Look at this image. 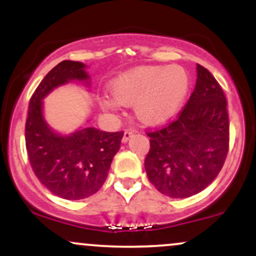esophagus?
<instances>
[{
  "label": "esophagus",
  "mask_w": 256,
  "mask_h": 256,
  "mask_svg": "<svg viewBox=\"0 0 256 256\" xmlns=\"http://www.w3.org/2000/svg\"><path fill=\"white\" fill-rule=\"evenodd\" d=\"M132 134H134V131H132V130H125L124 136H122V142H124V143L128 142V140L132 137Z\"/></svg>",
  "instance_id": "esophagus-1"
}]
</instances>
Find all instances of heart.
I'll return each instance as SVG.
<instances>
[{
	"label": "heart",
	"mask_w": 256,
	"mask_h": 256,
	"mask_svg": "<svg viewBox=\"0 0 256 256\" xmlns=\"http://www.w3.org/2000/svg\"><path fill=\"white\" fill-rule=\"evenodd\" d=\"M190 90V76L179 64L142 66L128 70L110 84L112 95H104L106 110L134 106V116L148 125L172 119L183 106Z\"/></svg>",
	"instance_id": "b5f03b06"
}]
</instances>
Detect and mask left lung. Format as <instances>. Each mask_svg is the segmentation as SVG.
Returning <instances> with one entry per match:
<instances>
[{"instance_id": "1", "label": "left lung", "mask_w": 256, "mask_h": 256, "mask_svg": "<svg viewBox=\"0 0 256 256\" xmlns=\"http://www.w3.org/2000/svg\"><path fill=\"white\" fill-rule=\"evenodd\" d=\"M195 89L177 120L148 132L144 167L164 195L185 198L204 190L219 174L228 150L226 98L208 70L196 64Z\"/></svg>"}]
</instances>
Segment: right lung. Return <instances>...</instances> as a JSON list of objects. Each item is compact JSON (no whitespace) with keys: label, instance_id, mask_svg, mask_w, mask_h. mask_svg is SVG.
<instances>
[{"label":"right lung","instance_id":"1","mask_svg":"<svg viewBox=\"0 0 256 256\" xmlns=\"http://www.w3.org/2000/svg\"><path fill=\"white\" fill-rule=\"evenodd\" d=\"M86 67L71 60L58 64L32 95L25 126L26 150L34 174L49 192L64 200L89 198L101 189L124 136V132L91 126L60 134L44 118L43 100L52 90L73 82L90 88Z\"/></svg>","mask_w":256,"mask_h":256}]
</instances>
